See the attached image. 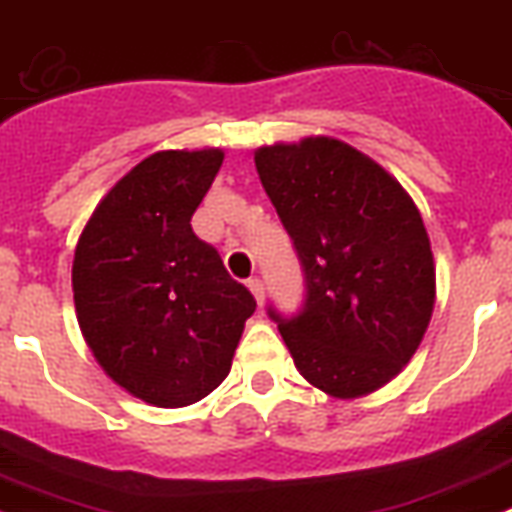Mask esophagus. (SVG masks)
<instances>
[{"instance_id":"1","label":"esophagus","mask_w":512,"mask_h":512,"mask_svg":"<svg viewBox=\"0 0 512 512\" xmlns=\"http://www.w3.org/2000/svg\"><path fill=\"white\" fill-rule=\"evenodd\" d=\"M248 290L253 292V298H256V303L264 305V282H261L259 277L248 279Z\"/></svg>"}]
</instances>
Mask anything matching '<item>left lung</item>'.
Wrapping results in <instances>:
<instances>
[{
	"mask_svg": "<svg viewBox=\"0 0 512 512\" xmlns=\"http://www.w3.org/2000/svg\"><path fill=\"white\" fill-rule=\"evenodd\" d=\"M256 170L305 269L298 316H269L310 386L357 399L391 383L435 308V259L412 196L334 137L266 144Z\"/></svg>",
	"mask_w": 512,
	"mask_h": 512,
	"instance_id": "1",
	"label": "left lung"
}]
</instances>
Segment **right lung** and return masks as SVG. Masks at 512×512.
Returning <instances> with one entry per match:
<instances>
[{
	"label": "right lung",
	"mask_w": 512,
	"mask_h": 512,
	"mask_svg": "<svg viewBox=\"0 0 512 512\" xmlns=\"http://www.w3.org/2000/svg\"><path fill=\"white\" fill-rule=\"evenodd\" d=\"M225 152L163 150L116 181L82 227L72 261L87 347L131 396L176 409L230 373L256 300L191 230Z\"/></svg>",
	"instance_id": "add662e5"
}]
</instances>
